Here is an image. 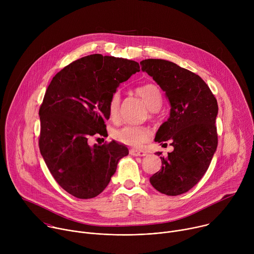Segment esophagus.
<instances>
[{
	"mask_svg": "<svg viewBox=\"0 0 254 254\" xmlns=\"http://www.w3.org/2000/svg\"><path fill=\"white\" fill-rule=\"evenodd\" d=\"M129 154L131 156H135V157H144V156H147V152H144L142 150H130Z\"/></svg>",
	"mask_w": 254,
	"mask_h": 254,
	"instance_id": "1",
	"label": "esophagus"
}]
</instances>
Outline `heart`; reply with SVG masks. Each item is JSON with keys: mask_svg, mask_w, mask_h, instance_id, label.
Returning a JSON list of instances; mask_svg holds the SVG:
<instances>
[{"mask_svg": "<svg viewBox=\"0 0 254 254\" xmlns=\"http://www.w3.org/2000/svg\"><path fill=\"white\" fill-rule=\"evenodd\" d=\"M136 94L143 99L151 111H157L162 105V92L160 88L153 83L143 84L136 88ZM121 94L119 91L113 93L110 102H108V114L111 119L116 120L120 113ZM114 137L121 143L132 148H139L144 142H147L152 135L149 127L143 126H126L114 132Z\"/></svg>", "mask_w": 254, "mask_h": 254, "instance_id": "obj_1", "label": "heart"}]
</instances>
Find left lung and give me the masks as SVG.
Masks as SVG:
<instances>
[{
	"label": "left lung",
	"mask_w": 254,
	"mask_h": 254,
	"mask_svg": "<svg viewBox=\"0 0 254 254\" xmlns=\"http://www.w3.org/2000/svg\"><path fill=\"white\" fill-rule=\"evenodd\" d=\"M139 64L171 103L170 118L160 127L155 140L169 141L174 151L161 157L162 168L150 182L163 194L181 195L202 179L217 149L218 104L209 86L194 72L163 59H144Z\"/></svg>",
	"instance_id": "left-lung-1"
}]
</instances>
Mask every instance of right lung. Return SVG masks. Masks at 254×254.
Returning a JSON list of instances; mask_svg holds the SVG:
<instances>
[{
  "label": "right lung",
  "instance_id": "right-lung-1",
  "mask_svg": "<svg viewBox=\"0 0 254 254\" xmlns=\"http://www.w3.org/2000/svg\"><path fill=\"white\" fill-rule=\"evenodd\" d=\"M138 71L135 61L92 54L65 66L47 87L39 110V149L51 175L70 195H99L119 161L128 155L115 140L92 148L87 141L105 133L113 93Z\"/></svg>",
  "mask_w": 254,
  "mask_h": 254
}]
</instances>
